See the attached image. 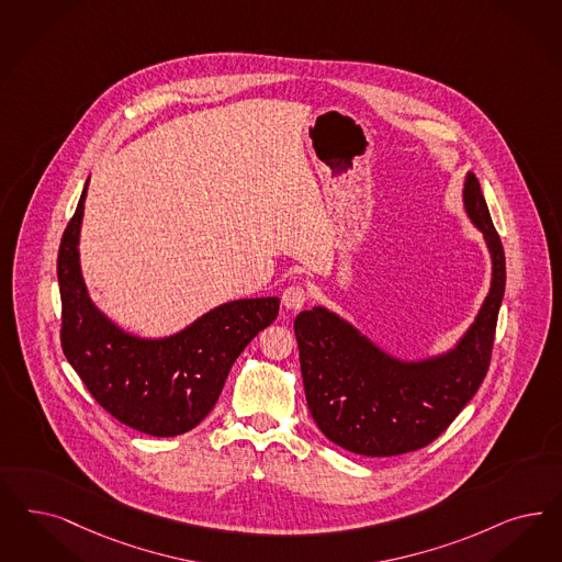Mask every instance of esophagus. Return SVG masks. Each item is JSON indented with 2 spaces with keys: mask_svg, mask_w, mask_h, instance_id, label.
I'll use <instances>...</instances> for the list:
<instances>
[{
  "mask_svg": "<svg viewBox=\"0 0 562 562\" xmlns=\"http://www.w3.org/2000/svg\"><path fill=\"white\" fill-rule=\"evenodd\" d=\"M310 301V291L303 284H291L286 291L282 292V303L289 310H301Z\"/></svg>",
  "mask_w": 562,
  "mask_h": 562,
  "instance_id": "34e87169",
  "label": "esophagus"
}]
</instances>
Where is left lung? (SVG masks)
<instances>
[{"mask_svg":"<svg viewBox=\"0 0 562 562\" xmlns=\"http://www.w3.org/2000/svg\"><path fill=\"white\" fill-rule=\"evenodd\" d=\"M464 207L494 261L492 291L463 342L440 359L401 363L382 355L326 310L294 319L311 417L334 445L366 457H394L434 442L482 386L504 296L503 243L473 175Z\"/></svg>","mask_w":562,"mask_h":562,"instance_id":"left-lung-1","label":"left lung"}]
</instances>
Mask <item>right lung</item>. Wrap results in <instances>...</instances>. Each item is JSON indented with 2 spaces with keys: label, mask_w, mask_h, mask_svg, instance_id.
I'll return each mask as SVG.
<instances>
[{
  "label": "right lung",
  "mask_w": 562,
  "mask_h": 562,
  "mask_svg": "<svg viewBox=\"0 0 562 562\" xmlns=\"http://www.w3.org/2000/svg\"><path fill=\"white\" fill-rule=\"evenodd\" d=\"M85 194L87 187L59 243L61 350L99 407L120 424L157 438L184 434L210 415L234 361L278 317L280 301L226 303L166 340L120 331L93 307L80 278Z\"/></svg>",
  "instance_id": "add662e5"
}]
</instances>
